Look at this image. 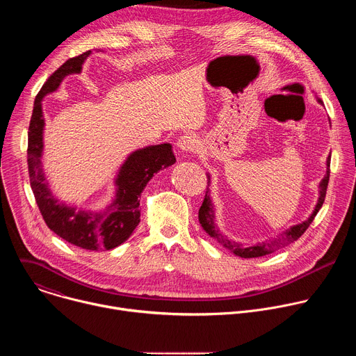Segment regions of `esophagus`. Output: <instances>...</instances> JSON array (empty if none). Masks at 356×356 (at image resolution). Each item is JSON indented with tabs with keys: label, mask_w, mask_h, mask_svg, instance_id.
I'll list each match as a JSON object with an SVG mask.
<instances>
[{
	"label": "esophagus",
	"mask_w": 356,
	"mask_h": 356,
	"mask_svg": "<svg viewBox=\"0 0 356 356\" xmlns=\"http://www.w3.org/2000/svg\"><path fill=\"white\" fill-rule=\"evenodd\" d=\"M177 147L183 152V154H193L197 149V138L193 134H184L177 140Z\"/></svg>",
	"instance_id": "1"
}]
</instances>
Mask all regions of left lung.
Returning <instances> with one entry per match:
<instances>
[{"label": "left lung", "mask_w": 356, "mask_h": 356, "mask_svg": "<svg viewBox=\"0 0 356 356\" xmlns=\"http://www.w3.org/2000/svg\"><path fill=\"white\" fill-rule=\"evenodd\" d=\"M317 101H318V103H321V99H317ZM330 159H331V156L327 158V175L320 181V186H318V188H320V191H318V201H317L316 209L312 213V216L306 221H302L301 224H297V225H293V227L287 228L286 231L279 234L276 238H270L268 241H264V242H259V243H255V245H242L239 242L231 241L227 235H224L218 229V227L216 224V211H214V206H213V202H211L210 188L209 187H207V191H206L204 201H202V204H201V207L198 210V221H200L202 229H204L211 238L218 241V243H221L224 248L231 250L234 255L241 257V258H246V259H249V258H261V257L269 255V253H272V252H275V250H277L280 248L287 246L289 243L297 241L304 232H306V229L310 227V224L313 222L314 217L317 216V213L323 207V202H324L325 194H327L328 180H330ZM207 177H209V186H210V175H207Z\"/></svg>", "instance_id": "1"}]
</instances>
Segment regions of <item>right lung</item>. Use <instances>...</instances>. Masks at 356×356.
Instances as JSON below:
<instances>
[{"mask_svg":"<svg viewBox=\"0 0 356 356\" xmlns=\"http://www.w3.org/2000/svg\"><path fill=\"white\" fill-rule=\"evenodd\" d=\"M91 50L65 62L38 92L28 132L29 181L36 204L46 225L65 241L87 249H113L125 242L139 224V195L147 181L162 169L176 163L170 143L150 145L138 149L122 163L115 179V198L103 211H84L59 201L49 188L42 169L43 128L42 99L59 88L69 74L81 72Z\"/></svg>","mask_w":356,"mask_h":356,"instance_id":"1","label":"right lung"}]
</instances>
